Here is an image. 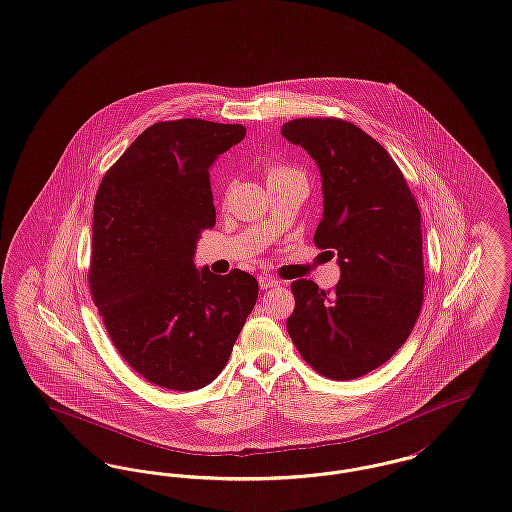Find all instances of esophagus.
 <instances>
[{
    "instance_id": "esophagus-1",
    "label": "esophagus",
    "mask_w": 512,
    "mask_h": 512,
    "mask_svg": "<svg viewBox=\"0 0 512 512\" xmlns=\"http://www.w3.org/2000/svg\"><path fill=\"white\" fill-rule=\"evenodd\" d=\"M259 286H261V290H271L274 286H278V280L263 274V276H259Z\"/></svg>"
}]
</instances>
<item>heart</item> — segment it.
I'll return each mask as SVG.
<instances>
[{"label": "heart", "instance_id": "1", "mask_svg": "<svg viewBox=\"0 0 512 512\" xmlns=\"http://www.w3.org/2000/svg\"><path fill=\"white\" fill-rule=\"evenodd\" d=\"M303 180L301 172L292 166L286 164H271L267 170V181L269 183H278V181Z\"/></svg>", "mask_w": 512, "mask_h": 512}]
</instances>
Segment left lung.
<instances>
[{
	"label": "left lung",
	"mask_w": 512,
	"mask_h": 512,
	"mask_svg": "<svg viewBox=\"0 0 512 512\" xmlns=\"http://www.w3.org/2000/svg\"><path fill=\"white\" fill-rule=\"evenodd\" d=\"M280 133L319 168L323 220L313 240L340 267L334 290L292 282L286 329L315 371L358 379L391 360L420 315V209L391 154L354 123L301 118Z\"/></svg>",
	"instance_id": "1"
}]
</instances>
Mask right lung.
I'll return each instance as SVG.
<instances>
[{
  "label": "right lung",
  "instance_id": "right-lung-1",
  "mask_svg": "<svg viewBox=\"0 0 512 512\" xmlns=\"http://www.w3.org/2000/svg\"><path fill=\"white\" fill-rule=\"evenodd\" d=\"M243 137L240 123H154L94 199L92 298L121 358L170 391L218 377L259 296L249 272L195 267L201 230L216 222L211 166Z\"/></svg>",
  "mask_w": 512,
  "mask_h": 512
}]
</instances>
